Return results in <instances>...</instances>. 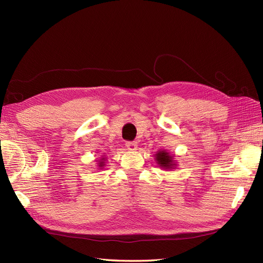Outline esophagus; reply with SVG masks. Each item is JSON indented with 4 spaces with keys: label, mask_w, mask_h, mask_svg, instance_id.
Listing matches in <instances>:
<instances>
[{
    "label": "esophagus",
    "mask_w": 263,
    "mask_h": 263,
    "mask_svg": "<svg viewBox=\"0 0 263 263\" xmlns=\"http://www.w3.org/2000/svg\"><path fill=\"white\" fill-rule=\"evenodd\" d=\"M126 147L129 150H136L137 148V142L136 141H127L126 142Z\"/></svg>",
    "instance_id": "obj_1"
}]
</instances>
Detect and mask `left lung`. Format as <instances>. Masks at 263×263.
<instances>
[{"instance_id": "left-lung-1", "label": "left lung", "mask_w": 263, "mask_h": 263, "mask_svg": "<svg viewBox=\"0 0 263 263\" xmlns=\"http://www.w3.org/2000/svg\"><path fill=\"white\" fill-rule=\"evenodd\" d=\"M157 161L158 163L160 164V166L162 168H171L173 165L172 164V158L171 156L168 155V153H165V151H160V153L157 154Z\"/></svg>"}]
</instances>
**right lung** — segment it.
Returning a JSON list of instances; mask_svg holds the SVG:
<instances>
[{
    "label": "right lung",
    "instance_id": "obj_1",
    "mask_svg": "<svg viewBox=\"0 0 263 263\" xmlns=\"http://www.w3.org/2000/svg\"><path fill=\"white\" fill-rule=\"evenodd\" d=\"M102 163H100V166H103V161H101Z\"/></svg>",
    "mask_w": 263,
    "mask_h": 263
}]
</instances>
